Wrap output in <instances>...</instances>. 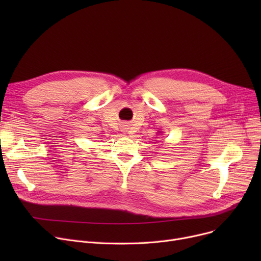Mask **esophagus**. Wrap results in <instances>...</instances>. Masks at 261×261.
<instances>
[{
    "instance_id": "34e87169",
    "label": "esophagus",
    "mask_w": 261,
    "mask_h": 261,
    "mask_svg": "<svg viewBox=\"0 0 261 261\" xmlns=\"http://www.w3.org/2000/svg\"><path fill=\"white\" fill-rule=\"evenodd\" d=\"M125 129H126V128H125Z\"/></svg>"
}]
</instances>
